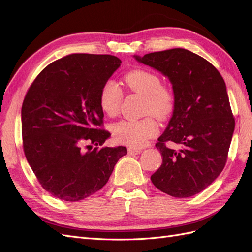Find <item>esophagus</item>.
I'll return each mask as SVG.
<instances>
[{"label":"esophagus","instance_id":"obj_1","mask_svg":"<svg viewBox=\"0 0 252 252\" xmlns=\"http://www.w3.org/2000/svg\"><path fill=\"white\" fill-rule=\"evenodd\" d=\"M142 152L141 149H135V148H128V154L131 155V156H136V155H140Z\"/></svg>","mask_w":252,"mask_h":252}]
</instances>
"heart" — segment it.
<instances>
[{"mask_svg": "<svg viewBox=\"0 0 252 252\" xmlns=\"http://www.w3.org/2000/svg\"><path fill=\"white\" fill-rule=\"evenodd\" d=\"M127 86L136 94L145 96V111L158 119H166L174 107L172 91L162 86V80L158 74L136 69L124 77ZM123 98L119 84L111 79L106 81L100 91V106L108 117L117 116ZM157 121L147 117L142 120H123L112 127L113 136L117 141L130 147H142L158 133Z\"/></svg>", "mask_w": 252, "mask_h": 252, "instance_id": "b5f03b06", "label": "heart"}]
</instances>
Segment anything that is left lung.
I'll return each instance as SVG.
<instances>
[{
	"label": "left lung",
	"mask_w": 252,
	"mask_h": 252,
	"mask_svg": "<svg viewBox=\"0 0 252 252\" xmlns=\"http://www.w3.org/2000/svg\"><path fill=\"white\" fill-rule=\"evenodd\" d=\"M168 78L174 107L156 147L163 163L151 175L161 191L189 197L207 188L224 169L234 131L226 84L217 68L183 48L133 56ZM175 143L178 150L169 146Z\"/></svg>",
	"instance_id": "left-lung-1"
}]
</instances>
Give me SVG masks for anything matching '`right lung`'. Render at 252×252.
Segmentation results:
<instances>
[{
    "instance_id": "obj_1",
    "label": "right lung",
    "mask_w": 252,
    "mask_h": 252,
    "mask_svg": "<svg viewBox=\"0 0 252 252\" xmlns=\"http://www.w3.org/2000/svg\"><path fill=\"white\" fill-rule=\"evenodd\" d=\"M121 63L114 56L74 53L44 68L27 91L21 113L25 157L42 187L60 200L96 192L127 155L124 146L83 150L110 136L98 128L100 91Z\"/></svg>"
}]
</instances>
